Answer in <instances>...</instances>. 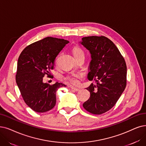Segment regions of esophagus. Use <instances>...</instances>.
Here are the masks:
<instances>
[{
	"label": "esophagus",
	"instance_id": "34e87169",
	"mask_svg": "<svg viewBox=\"0 0 146 146\" xmlns=\"http://www.w3.org/2000/svg\"><path fill=\"white\" fill-rule=\"evenodd\" d=\"M71 89H72V90H74V91H75V92H78V91H79V90H80V89L77 88V87H71Z\"/></svg>",
	"mask_w": 146,
	"mask_h": 146
}]
</instances>
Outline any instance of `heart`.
<instances>
[{
    "instance_id": "obj_1",
    "label": "heart",
    "mask_w": 146,
    "mask_h": 146,
    "mask_svg": "<svg viewBox=\"0 0 146 146\" xmlns=\"http://www.w3.org/2000/svg\"><path fill=\"white\" fill-rule=\"evenodd\" d=\"M72 54L74 57L80 56H84V51L79 46H74L72 48ZM83 77L81 73H70L63 77V80L67 83L77 85L79 82V79Z\"/></svg>"
}]
</instances>
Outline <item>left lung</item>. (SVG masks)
Segmentation results:
<instances>
[{
	"instance_id": "obj_1",
	"label": "left lung",
	"mask_w": 146,
	"mask_h": 146,
	"mask_svg": "<svg viewBox=\"0 0 146 146\" xmlns=\"http://www.w3.org/2000/svg\"><path fill=\"white\" fill-rule=\"evenodd\" d=\"M80 42L91 54L87 77L95 82L86 88L90 96L83 106L92 114H101L113 107L125 89L126 62L117 46L106 36L84 37Z\"/></svg>"
}]
</instances>
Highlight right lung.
<instances>
[{"mask_svg":"<svg viewBox=\"0 0 146 146\" xmlns=\"http://www.w3.org/2000/svg\"><path fill=\"white\" fill-rule=\"evenodd\" d=\"M68 40L46 37L27 46L17 62L16 83L25 103L38 113L51 110L56 103V92L65 84L43 82L45 75H51L56 57Z\"/></svg>","mask_w":146,"mask_h":146,"instance_id":"1","label":"right lung"}]
</instances>
